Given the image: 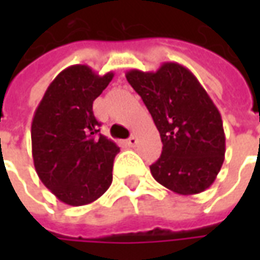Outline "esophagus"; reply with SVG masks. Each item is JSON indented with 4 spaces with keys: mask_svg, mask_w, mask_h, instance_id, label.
Instances as JSON below:
<instances>
[{
    "mask_svg": "<svg viewBox=\"0 0 260 260\" xmlns=\"http://www.w3.org/2000/svg\"><path fill=\"white\" fill-rule=\"evenodd\" d=\"M126 143H128V146L135 147L136 145H138V138H136L135 135H132V136H131V138H129V139L126 141Z\"/></svg>",
    "mask_w": 260,
    "mask_h": 260,
    "instance_id": "obj_1",
    "label": "esophagus"
}]
</instances>
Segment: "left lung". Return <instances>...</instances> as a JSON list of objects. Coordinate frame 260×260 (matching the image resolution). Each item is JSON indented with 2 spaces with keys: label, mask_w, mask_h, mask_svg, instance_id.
<instances>
[{
  "label": "left lung",
  "mask_w": 260,
  "mask_h": 260,
  "mask_svg": "<svg viewBox=\"0 0 260 260\" xmlns=\"http://www.w3.org/2000/svg\"><path fill=\"white\" fill-rule=\"evenodd\" d=\"M126 80L142 97L160 132L163 152L150 173L180 195L212 185L225 153L223 121L207 91L191 71L164 62L156 72L131 69Z\"/></svg>",
  "instance_id": "1"
}]
</instances>
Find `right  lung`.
Returning a JSON list of instances; mask_svg holds the SVG:
<instances>
[{
  "label": "right lung",
  "instance_id": "obj_1",
  "mask_svg": "<svg viewBox=\"0 0 260 260\" xmlns=\"http://www.w3.org/2000/svg\"><path fill=\"white\" fill-rule=\"evenodd\" d=\"M114 78L87 65L59 72L39 103L31 121V154L44 185L59 201L83 206L99 199L113 182L119 147L99 134L93 102Z\"/></svg>",
  "mask_w": 260,
  "mask_h": 260
}]
</instances>
